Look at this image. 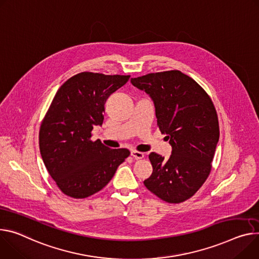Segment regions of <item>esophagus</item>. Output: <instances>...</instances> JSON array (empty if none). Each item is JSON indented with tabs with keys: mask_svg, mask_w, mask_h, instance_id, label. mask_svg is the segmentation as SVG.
Instances as JSON below:
<instances>
[{
	"mask_svg": "<svg viewBox=\"0 0 259 259\" xmlns=\"http://www.w3.org/2000/svg\"><path fill=\"white\" fill-rule=\"evenodd\" d=\"M131 156L135 159H143L145 157V154L138 151H131Z\"/></svg>",
	"mask_w": 259,
	"mask_h": 259,
	"instance_id": "esophagus-1",
	"label": "esophagus"
}]
</instances>
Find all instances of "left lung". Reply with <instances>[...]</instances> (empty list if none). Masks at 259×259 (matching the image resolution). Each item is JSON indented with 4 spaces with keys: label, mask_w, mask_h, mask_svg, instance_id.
<instances>
[{
    "label": "left lung",
    "mask_w": 259,
    "mask_h": 259,
    "mask_svg": "<svg viewBox=\"0 0 259 259\" xmlns=\"http://www.w3.org/2000/svg\"><path fill=\"white\" fill-rule=\"evenodd\" d=\"M153 100L157 124L172 148L168 159L151 153L153 172L144 184L162 200L179 203L193 196L210 172L219 123L205 91L179 70L131 78Z\"/></svg>",
    "instance_id": "1"
}]
</instances>
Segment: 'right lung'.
<instances>
[{
	"instance_id": "obj_1",
	"label": "right lung",
	"mask_w": 259,
	"mask_h": 259,
	"mask_svg": "<svg viewBox=\"0 0 259 259\" xmlns=\"http://www.w3.org/2000/svg\"><path fill=\"white\" fill-rule=\"evenodd\" d=\"M129 77L81 72L58 90L40 127L39 148L46 169L64 194L85 198L97 193L130 155L127 149L91 140L93 128L103 123L106 100Z\"/></svg>"
}]
</instances>
